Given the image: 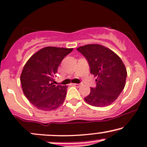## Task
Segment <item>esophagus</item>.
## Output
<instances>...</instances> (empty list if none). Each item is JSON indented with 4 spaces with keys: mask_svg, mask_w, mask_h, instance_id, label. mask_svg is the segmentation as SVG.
<instances>
[{
    "mask_svg": "<svg viewBox=\"0 0 147 147\" xmlns=\"http://www.w3.org/2000/svg\"><path fill=\"white\" fill-rule=\"evenodd\" d=\"M73 86H76V87H79V86H81V84H73Z\"/></svg>",
    "mask_w": 147,
    "mask_h": 147,
    "instance_id": "1",
    "label": "esophagus"
}]
</instances>
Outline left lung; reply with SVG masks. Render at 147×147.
Instances as JSON below:
<instances>
[{"label": "left lung", "mask_w": 147, "mask_h": 147, "mask_svg": "<svg viewBox=\"0 0 147 147\" xmlns=\"http://www.w3.org/2000/svg\"><path fill=\"white\" fill-rule=\"evenodd\" d=\"M87 59L90 73L96 77V86L84 99L94 107H105L116 100L124 89L127 70L121 58L112 51L99 45L77 48Z\"/></svg>", "instance_id": "left-lung-1"}]
</instances>
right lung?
Returning <instances> with one entry per match:
<instances>
[{"instance_id": "1", "label": "right lung", "mask_w": 147, "mask_h": 147, "mask_svg": "<svg viewBox=\"0 0 147 147\" xmlns=\"http://www.w3.org/2000/svg\"><path fill=\"white\" fill-rule=\"evenodd\" d=\"M73 49L48 47L33 55L20 76L23 92L39 109L49 111L64 101L68 86L55 85L54 77L60 63Z\"/></svg>"}]
</instances>
